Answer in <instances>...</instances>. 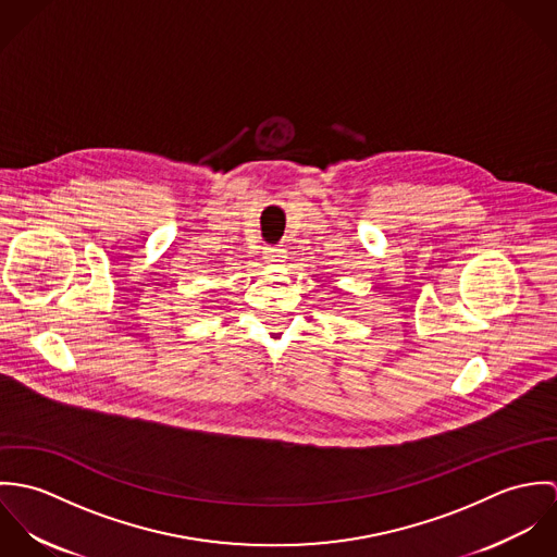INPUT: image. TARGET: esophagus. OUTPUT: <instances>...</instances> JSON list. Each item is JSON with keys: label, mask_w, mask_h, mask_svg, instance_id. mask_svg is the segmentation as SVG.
I'll list each match as a JSON object with an SVG mask.
<instances>
[{"label": "esophagus", "mask_w": 557, "mask_h": 557, "mask_svg": "<svg viewBox=\"0 0 557 557\" xmlns=\"http://www.w3.org/2000/svg\"><path fill=\"white\" fill-rule=\"evenodd\" d=\"M263 259H265L268 265H283V263L287 261V250H285V248H278V246L265 248V250H263Z\"/></svg>", "instance_id": "34e87169"}]
</instances>
